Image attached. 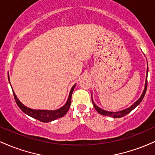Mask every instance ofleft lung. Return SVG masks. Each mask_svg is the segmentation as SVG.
I'll return each mask as SVG.
<instances>
[{
    "label": "left lung",
    "instance_id": "left-lung-1",
    "mask_svg": "<svg viewBox=\"0 0 155 155\" xmlns=\"http://www.w3.org/2000/svg\"><path fill=\"white\" fill-rule=\"evenodd\" d=\"M147 73L148 74V68H147ZM147 79H146V83H145V88L144 90H143V94H142L141 96H140V97L139 99H138V101H136V103H135L134 104H133L132 106H130V107H129L128 108H127V109H124V110H122V111H117V112H109V111H104V110L101 109L99 107H97L96 105L94 104L93 101H92V104H93L94 107L96 109V111L98 112L99 114H101L102 115H104V116H108V117H114V118H119V117H122L124 116H125V115H127V114H129L130 112L132 110L134 109L138 105L140 104V103L141 102L142 100H143V97H144L145 94H146V92H147Z\"/></svg>",
    "mask_w": 155,
    "mask_h": 155
}]
</instances>
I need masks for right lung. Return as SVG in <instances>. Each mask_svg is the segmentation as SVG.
Returning a JSON list of instances; mask_svg holds the SVG:
<instances>
[{
	"label": "right lung",
	"mask_w": 155,
	"mask_h": 155,
	"mask_svg": "<svg viewBox=\"0 0 155 155\" xmlns=\"http://www.w3.org/2000/svg\"><path fill=\"white\" fill-rule=\"evenodd\" d=\"M8 81H9V77H8ZM76 84H74L73 86V87L71 90L70 94H69V97L68 98V101L63 107H61L59 109L55 110V111H47V110H33L31 108H29L26 106H25L22 103L18 100V98L16 96L15 93L13 91V95L15 97V101L17 103V106H19L22 111L25 113L26 114H28V116L33 117V118L36 119L39 121L42 122H49L51 121L55 120L57 119L60 118V117H63L66 114V113L68 111L69 108L71 106V96L73 91H74V87H75Z\"/></svg>",
	"instance_id": "obj_1"
}]
</instances>
